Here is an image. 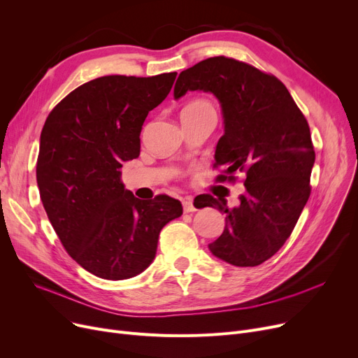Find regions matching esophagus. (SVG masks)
Here are the masks:
<instances>
[{
    "instance_id": "34e87169",
    "label": "esophagus",
    "mask_w": 358,
    "mask_h": 358,
    "mask_svg": "<svg viewBox=\"0 0 358 358\" xmlns=\"http://www.w3.org/2000/svg\"><path fill=\"white\" fill-rule=\"evenodd\" d=\"M182 209H184L185 213H190V212H196V210H197L192 197H185V199L182 200Z\"/></svg>"
}]
</instances>
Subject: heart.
<instances>
[{"instance_id":"heart-1","label":"heart","mask_w":358,"mask_h":358,"mask_svg":"<svg viewBox=\"0 0 358 358\" xmlns=\"http://www.w3.org/2000/svg\"><path fill=\"white\" fill-rule=\"evenodd\" d=\"M208 107H212L209 103H206V101H193V103H190V104H187L184 108H182V111L181 113H185V111H194V110H201V108H208Z\"/></svg>"}]
</instances>
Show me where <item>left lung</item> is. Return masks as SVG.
<instances>
[{
    "label": "left lung",
    "instance_id": "obj_1",
    "mask_svg": "<svg viewBox=\"0 0 358 358\" xmlns=\"http://www.w3.org/2000/svg\"><path fill=\"white\" fill-rule=\"evenodd\" d=\"M189 91L213 94L222 108L215 166L223 173L217 180L245 176L235 208L224 197L203 194L199 209L227 213V227L209 250L236 267L259 266L285 245L309 199L315 164L309 124L283 83L224 56L182 71L174 99Z\"/></svg>",
    "mask_w": 358,
    "mask_h": 358
}]
</instances>
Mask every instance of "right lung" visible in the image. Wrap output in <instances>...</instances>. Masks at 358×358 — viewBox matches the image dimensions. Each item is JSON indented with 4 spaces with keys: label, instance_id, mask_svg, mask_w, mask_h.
<instances>
[{
    "label": "right lung",
    "instance_id": "add662e5",
    "mask_svg": "<svg viewBox=\"0 0 358 358\" xmlns=\"http://www.w3.org/2000/svg\"><path fill=\"white\" fill-rule=\"evenodd\" d=\"M176 77L96 78L69 92L42 129L36 178L43 208L68 254L100 278L145 271L161 229L182 215L178 200L145 201L120 181L123 164L139 157L148 113L166 99Z\"/></svg>",
    "mask_w": 358,
    "mask_h": 358
}]
</instances>
